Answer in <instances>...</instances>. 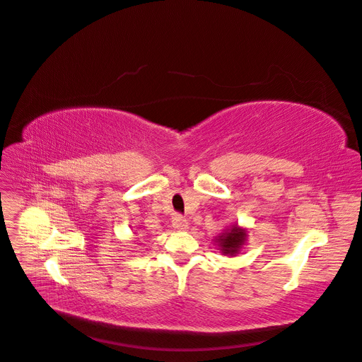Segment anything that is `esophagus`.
<instances>
[{
    "label": "esophagus",
    "mask_w": 362,
    "mask_h": 362,
    "mask_svg": "<svg viewBox=\"0 0 362 362\" xmlns=\"http://www.w3.org/2000/svg\"><path fill=\"white\" fill-rule=\"evenodd\" d=\"M172 226L177 229H185L189 226V222H187V218H184L181 214H175L172 217Z\"/></svg>",
    "instance_id": "34e87169"
}]
</instances>
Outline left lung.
Wrapping results in <instances>:
<instances>
[{
    "mask_svg": "<svg viewBox=\"0 0 362 362\" xmlns=\"http://www.w3.org/2000/svg\"><path fill=\"white\" fill-rule=\"evenodd\" d=\"M246 238V231L245 229H240L237 226H233L231 229H226V233H223L221 237L216 238L218 242V247L223 252V254L228 255H235L238 249L242 247Z\"/></svg>",
    "mask_w": 362,
    "mask_h": 362,
    "instance_id": "obj_1",
    "label": "left lung"
}]
</instances>
